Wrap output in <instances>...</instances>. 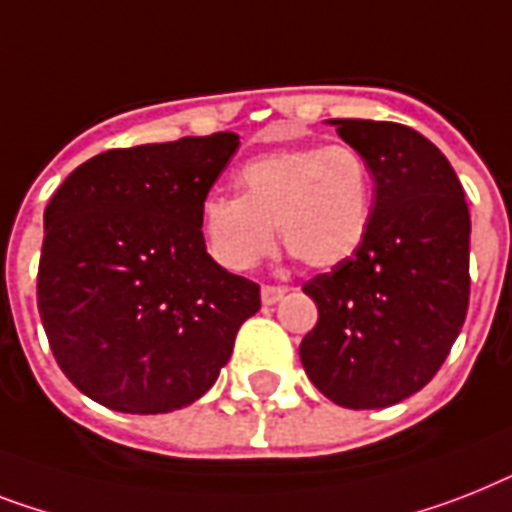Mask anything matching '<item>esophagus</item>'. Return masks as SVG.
<instances>
[{"label": "esophagus", "instance_id": "obj_1", "mask_svg": "<svg viewBox=\"0 0 512 512\" xmlns=\"http://www.w3.org/2000/svg\"><path fill=\"white\" fill-rule=\"evenodd\" d=\"M284 294H286L284 286H263L260 297H263V305H276L278 299L284 297Z\"/></svg>", "mask_w": 512, "mask_h": 512}]
</instances>
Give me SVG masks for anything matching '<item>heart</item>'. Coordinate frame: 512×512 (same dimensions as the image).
Masks as SVG:
<instances>
[{"label": "heart", "instance_id": "heart-1", "mask_svg": "<svg viewBox=\"0 0 512 512\" xmlns=\"http://www.w3.org/2000/svg\"><path fill=\"white\" fill-rule=\"evenodd\" d=\"M239 194L202 202L207 249L228 270L257 265L276 244L313 270L357 255L371 231L373 173L350 144L286 147L252 157L236 173Z\"/></svg>", "mask_w": 512, "mask_h": 512}]
</instances>
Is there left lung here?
<instances>
[{
  "mask_svg": "<svg viewBox=\"0 0 512 512\" xmlns=\"http://www.w3.org/2000/svg\"><path fill=\"white\" fill-rule=\"evenodd\" d=\"M328 123L368 160L376 199L357 255L302 286L318 323L299 360L328 400L373 410L421 392L450 355L471 294V215L426 136L386 120Z\"/></svg>",
  "mask_w": 512,
  "mask_h": 512,
  "instance_id": "8db88e82",
  "label": "left lung"
}]
</instances>
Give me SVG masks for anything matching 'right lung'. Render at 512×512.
Segmentation results:
<instances>
[{
  "mask_svg": "<svg viewBox=\"0 0 512 512\" xmlns=\"http://www.w3.org/2000/svg\"><path fill=\"white\" fill-rule=\"evenodd\" d=\"M236 134L110 149L44 210L39 315L62 373L118 413L181 410L215 384L260 286L207 255L202 202Z\"/></svg>",
  "mask_w": 512,
  "mask_h": 512,
  "instance_id": "add662e5",
  "label": "right lung"
}]
</instances>
